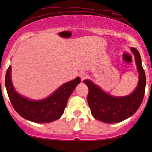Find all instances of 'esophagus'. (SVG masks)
<instances>
[{
    "label": "esophagus",
    "instance_id": "34e87169",
    "mask_svg": "<svg viewBox=\"0 0 152 152\" xmlns=\"http://www.w3.org/2000/svg\"><path fill=\"white\" fill-rule=\"evenodd\" d=\"M79 76H80V77H81V81H83V80L86 79V78H87L88 75H87L86 73H85V72H81L79 74Z\"/></svg>",
    "mask_w": 152,
    "mask_h": 152
}]
</instances>
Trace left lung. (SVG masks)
<instances>
[{
	"label": "left lung",
	"mask_w": 152,
	"mask_h": 152,
	"mask_svg": "<svg viewBox=\"0 0 152 152\" xmlns=\"http://www.w3.org/2000/svg\"><path fill=\"white\" fill-rule=\"evenodd\" d=\"M131 50L135 56L139 73L138 86L132 94L124 97L111 96L91 81L88 80L83 81L88 88L87 100L91 114L94 118L104 123L114 124L126 119L137 111L142 103L146 87L145 71L142 67L139 52L134 48Z\"/></svg>",
	"instance_id": "1"
}]
</instances>
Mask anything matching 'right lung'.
<instances>
[{
	"label": "right lung",
	"instance_id": "obj_1",
	"mask_svg": "<svg viewBox=\"0 0 152 152\" xmlns=\"http://www.w3.org/2000/svg\"><path fill=\"white\" fill-rule=\"evenodd\" d=\"M10 69L9 66L5 78L8 98L13 109L20 116L35 123H49L58 119L64 114L69 96L81 82V78L77 77L62 85L48 98L31 101L21 96L15 91L10 79Z\"/></svg>",
	"mask_w": 152,
	"mask_h": 152
}]
</instances>
